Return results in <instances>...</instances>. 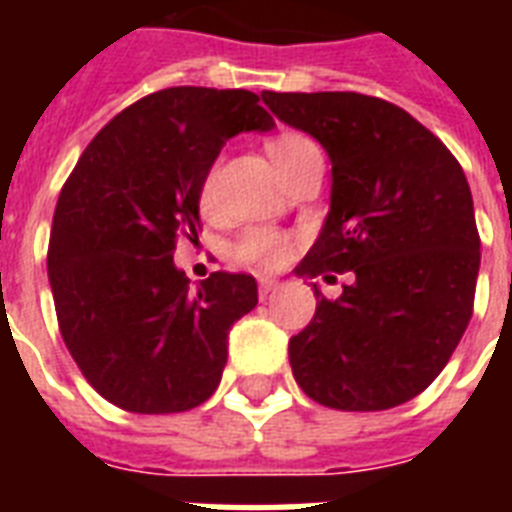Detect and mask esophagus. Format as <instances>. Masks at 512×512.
Segmentation results:
<instances>
[{
	"mask_svg": "<svg viewBox=\"0 0 512 512\" xmlns=\"http://www.w3.org/2000/svg\"><path fill=\"white\" fill-rule=\"evenodd\" d=\"M276 287H279V281L276 279H268V276H260V281H257V292H260V297H268L271 292H276Z\"/></svg>",
	"mask_w": 512,
	"mask_h": 512,
	"instance_id": "esophagus-1",
	"label": "esophagus"
}]
</instances>
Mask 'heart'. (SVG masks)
I'll use <instances>...</instances> for the list:
<instances>
[{"mask_svg": "<svg viewBox=\"0 0 512 512\" xmlns=\"http://www.w3.org/2000/svg\"><path fill=\"white\" fill-rule=\"evenodd\" d=\"M313 151H319L316 143L308 138H300V135H284V138L271 143V159L279 170L289 167L300 156L313 154ZM215 185L217 167H212L209 175L204 177V185H201V204L204 207H212V201H215ZM236 255H239V260L257 265V268H279L289 257V239L276 231H268V228H255V231H249L239 241Z\"/></svg>", "mask_w": 512, "mask_h": 512, "instance_id": "1", "label": "heart"}]
</instances>
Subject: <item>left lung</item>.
Wrapping results in <instances>:
<instances>
[{"instance_id": "8db88e82", "label": "left lung", "mask_w": 512, "mask_h": 512, "mask_svg": "<svg viewBox=\"0 0 512 512\" xmlns=\"http://www.w3.org/2000/svg\"><path fill=\"white\" fill-rule=\"evenodd\" d=\"M332 162L329 215L297 276L353 271L289 340L297 385L342 412L420 396L473 316L481 239L460 162L404 108L358 92H263Z\"/></svg>"}]
</instances>
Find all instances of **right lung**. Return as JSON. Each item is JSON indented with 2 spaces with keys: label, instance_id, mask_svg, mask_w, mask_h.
<instances>
[{
  "label": "right lung",
  "instance_id": "1",
  "mask_svg": "<svg viewBox=\"0 0 512 512\" xmlns=\"http://www.w3.org/2000/svg\"><path fill=\"white\" fill-rule=\"evenodd\" d=\"M271 127L249 90H159L116 114L63 185L47 249L58 327L119 409L188 412L220 385L228 332L257 305V281L217 271L191 289L172 255L180 233L196 236L225 140Z\"/></svg>",
  "mask_w": 512,
  "mask_h": 512
}]
</instances>
